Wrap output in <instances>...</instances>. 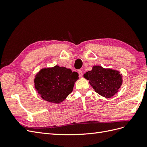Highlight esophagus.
<instances>
[{"label": "esophagus", "instance_id": "esophagus-1", "mask_svg": "<svg viewBox=\"0 0 147 147\" xmlns=\"http://www.w3.org/2000/svg\"><path fill=\"white\" fill-rule=\"evenodd\" d=\"M78 75H79V77H82L83 76V72L81 70H78Z\"/></svg>", "mask_w": 147, "mask_h": 147}]
</instances>
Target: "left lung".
Wrapping results in <instances>:
<instances>
[{"label":"left lung","instance_id":"1","mask_svg":"<svg viewBox=\"0 0 147 147\" xmlns=\"http://www.w3.org/2000/svg\"><path fill=\"white\" fill-rule=\"evenodd\" d=\"M94 91L106 98H110L119 91L123 79L118 70L104 69L100 65H94L91 70L83 75Z\"/></svg>","mask_w":147,"mask_h":147}]
</instances>
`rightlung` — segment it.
I'll list each match as a JSON object with an SVG mask.
<instances>
[{"label":"right lung","instance_id":"right-lung-1","mask_svg":"<svg viewBox=\"0 0 147 147\" xmlns=\"http://www.w3.org/2000/svg\"><path fill=\"white\" fill-rule=\"evenodd\" d=\"M78 77L77 72L64 67L42 69L35 75V88L43 99L59 104L72 92Z\"/></svg>","mask_w":147,"mask_h":147}]
</instances>
